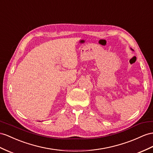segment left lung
I'll return each instance as SVG.
<instances>
[{
	"mask_svg": "<svg viewBox=\"0 0 153 153\" xmlns=\"http://www.w3.org/2000/svg\"><path fill=\"white\" fill-rule=\"evenodd\" d=\"M131 50H132V51H134V50H132V48H131Z\"/></svg>",
	"mask_w": 153,
	"mask_h": 153,
	"instance_id": "obj_1",
	"label": "left lung"
}]
</instances>
